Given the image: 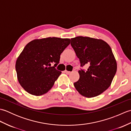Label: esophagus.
<instances>
[{
    "label": "esophagus",
    "mask_w": 131,
    "mask_h": 131,
    "mask_svg": "<svg viewBox=\"0 0 131 131\" xmlns=\"http://www.w3.org/2000/svg\"><path fill=\"white\" fill-rule=\"evenodd\" d=\"M64 73H65L66 74H69L71 73V72L67 71V70H65V71H64Z\"/></svg>",
    "instance_id": "obj_1"
}]
</instances>
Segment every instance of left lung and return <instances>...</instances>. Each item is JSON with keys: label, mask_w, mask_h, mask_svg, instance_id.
Masks as SVG:
<instances>
[{"label": "left lung", "mask_w": 131, "mask_h": 131, "mask_svg": "<svg viewBox=\"0 0 131 131\" xmlns=\"http://www.w3.org/2000/svg\"><path fill=\"white\" fill-rule=\"evenodd\" d=\"M71 40L81 66L89 65L87 71H78L79 79L74 83L75 88L87 98L100 95L110 87L117 69L112 49L100 39L80 36Z\"/></svg>", "instance_id": "8db88e82"}]
</instances>
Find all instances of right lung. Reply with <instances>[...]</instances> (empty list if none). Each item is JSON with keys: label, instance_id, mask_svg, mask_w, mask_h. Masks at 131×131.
<instances>
[{"label": "right lung", "instance_id": "right-lung-1", "mask_svg": "<svg viewBox=\"0 0 131 131\" xmlns=\"http://www.w3.org/2000/svg\"><path fill=\"white\" fill-rule=\"evenodd\" d=\"M70 43V39L48 37L26 44L16 60V70L19 84L27 92L39 96L51 90L61 74L55 69L60 54Z\"/></svg>", "mask_w": 131, "mask_h": 131}]
</instances>
